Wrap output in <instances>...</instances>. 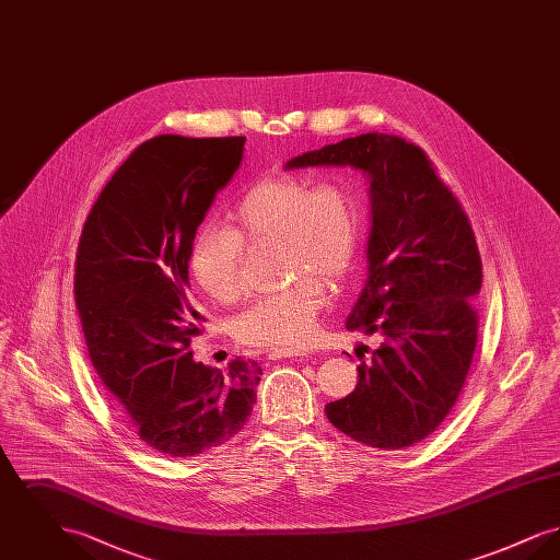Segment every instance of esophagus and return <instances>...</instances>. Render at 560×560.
Segmentation results:
<instances>
[{
    "label": "esophagus",
    "instance_id": "obj_1",
    "mask_svg": "<svg viewBox=\"0 0 560 560\" xmlns=\"http://www.w3.org/2000/svg\"><path fill=\"white\" fill-rule=\"evenodd\" d=\"M304 354H308V352L302 348H272L268 352V359L277 361V359H292V357H304Z\"/></svg>",
    "mask_w": 560,
    "mask_h": 560
}]
</instances>
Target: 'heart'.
<instances>
[{"mask_svg": "<svg viewBox=\"0 0 560 560\" xmlns=\"http://www.w3.org/2000/svg\"><path fill=\"white\" fill-rule=\"evenodd\" d=\"M279 241L288 288L249 304L233 323L235 336L252 347H304L317 329L325 283L340 288L354 267L361 213L340 183L272 178L247 188L229 212L226 229L206 226L188 252L197 288L215 302H233L243 290V243Z\"/></svg>", "mask_w": 560, "mask_h": 560, "instance_id": "heart-1", "label": "heart"}]
</instances>
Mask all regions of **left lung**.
I'll list each match as a JSON object with an SVG mask.
<instances>
[{
	"mask_svg": "<svg viewBox=\"0 0 560 560\" xmlns=\"http://www.w3.org/2000/svg\"><path fill=\"white\" fill-rule=\"evenodd\" d=\"M347 165L368 176L372 208L368 279L347 329L380 347L357 368L354 390L325 413L363 445L400 450L441 427L466 382L479 331V247L424 151L402 138L361 133L285 170Z\"/></svg>",
	"mask_w": 560,
	"mask_h": 560,
	"instance_id": "8db88e82",
	"label": "left lung"
}]
</instances>
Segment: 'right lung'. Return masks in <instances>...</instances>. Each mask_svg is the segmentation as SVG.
<instances>
[{"mask_svg": "<svg viewBox=\"0 0 560 560\" xmlns=\"http://www.w3.org/2000/svg\"><path fill=\"white\" fill-rule=\"evenodd\" d=\"M245 136L161 133L103 188L75 260V304L94 370L155 452L188 457L231 441L256 402L262 368L222 372L192 359L203 317L188 252L215 192L243 160Z\"/></svg>", "mask_w": 560, "mask_h": 560, "instance_id": "1", "label": "right lung"}]
</instances>
